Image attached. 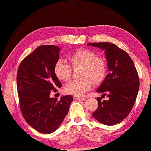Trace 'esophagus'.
I'll list each match as a JSON object with an SVG mask.
<instances>
[{
	"label": "esophagus",
	"instance_id": "1",
	"mask_svg": "<svg viewBox=\"0 0 151 151\" xmlns=\"http://www.w3.org/2000/svg\"><path fill=\"white\" fill-rule=\"evenodd\" d=\"M75 99L77 100H82V101H85L86 100V98H84V97H76Z\"/></svg>",
	"mask_w": 151,
	"mask_h": 151
}]
</instances>
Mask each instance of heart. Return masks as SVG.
<instances>
[{
	"instance_id": "b5f03b06",
	"label": "heart",
	"mask_w": 151,
	"mask_h": 151,
	"mask_svg": "<svg viewBox=\"0 0 151 151\" xmlns=\"http://www.w3.org/2000/svg\"><path fill=\"white\" fill-rule=\"evenodd\" d=\"M68 59L73 68H82L81 78L83 79L68 83L65 88L67 94L77 96H83L91 88L92 83L94 84H100L105 78L108 69L107 62L103 57L98 56L93 51L88 49H79L70 54ZM71 66L63 60H59L54 67L57 77L62 81H69L73 72Z\"/></svg>"
}]
</instances>
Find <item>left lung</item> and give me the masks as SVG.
<instances>
[{
    "instance_id": "obj_1",
    "label": "left lung",
    "mask_w": 151,
    "mask_h": 151,
    "mask_svg": "<svg viewBox=\"0 0 151 151\" xmlns=\"http://www.w3.org/2000/svg\"><path fill=\"white\" fill-rule=\"evenodd\" d=\"M88 45L105 51L109 73L97 89L109 99L96 98L98 106L92 116L104 125L122 122L132 109L139 92V78L133 60L127 53L109 42L89 43Z\"/></svg>"
}]
</instances>
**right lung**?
Listing matches in <instances>:
<instances>
[{
    "label": "right lung",
    "instance_id": "1",
    "mask_svg": "<svg viewBox=\"0 0 151 151\" xmlns=\"http://www.w3.org/2000/svg\"><path fill=\"white\" fill-rule=\"evenodd\" d=\"M59 52L57 46H39L22 61L16 76L22 116L42 133H51L59 127L73 101L70 95L62 96L60 100L49 97L51 90L62 86L54 72Z\"/></svg>",
    "mask_w": 151,
    "mask_h": 151
}]
</instances>
